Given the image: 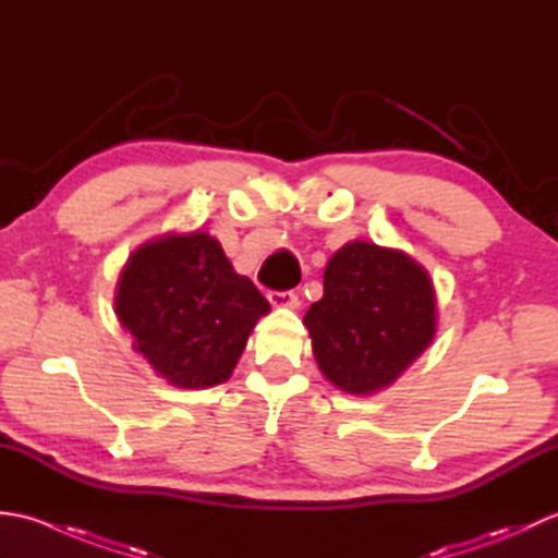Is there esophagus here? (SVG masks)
<instances>
[{
  "label": "esophagus",
  "instance_id": "1",
  "mask_svg": "<svg viewBox=\"0 0 558 558\" xmlns=\"http://www.w3.org/2000/svg\"><path fill=\"white\" fill-rule=\"evenodd\" d=\"M268 302L276 306V310H298L300 306V298L298 292H268Z\"/></svg>",
  "mask_w": 558,
  "mask_h": 558
}]
</instances>
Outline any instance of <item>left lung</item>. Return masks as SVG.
<instances>
[{"instance_id": "left-lung-1", "label": "left lung", "mask_w": 558, "mask_h": 558, "mask_svg": "<svg viewBox=\"0 0 558 558\" xmlns=\"http://www.w3.org/2000/svg\"><path fill=\"white\" fill-rule=\"evenodd\" d=\"M318 369L350 396L388 388L436 333L429 272L400 248L354 240L330 256L324 298L304 314Z\"/></svg>"}]
</instances>
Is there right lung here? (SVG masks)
<instances>
[{
	"label": "right lung",
	"mask_w": 558,
	"mask_h": 558,
	"mask_svg": "<svg viewBox=\"0 0 558 558\" xmlns=\"http://www.w3.org/2000/svg\"><path fill=\"white\" fill-rule=\"evenodd\" d=\"M270 312L206 230L168 232L134 248L114 314L150 369L177 388L228 381L260 316Z\"/></svg>",
	"instance_id": "right-lung-1"
}]
</instances>
